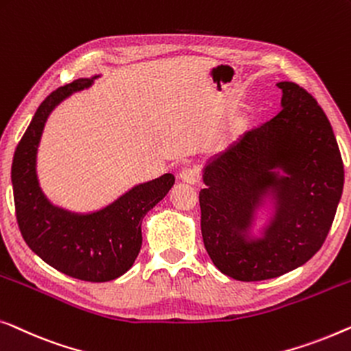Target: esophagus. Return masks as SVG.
Listing matches in <instances>:
<instances>
[{
    "label": "esophagus",
    "instance_id": "1",
    "mask_svg": "<svg viewBox=\"0 0 351 351\" xmlns=\"http://www.w3.org/2000/svg\"><path fill=\"white\" fill-rule=\"evenodd\" d=\"M180 180L187 182V184H194V182L199 180V173H197L195 169H191V167H187V169H182L180 171Z\"/></svg>",
    "mask_w": 351,
    "mask_h": 351
}]
</instances>
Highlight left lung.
<instances>
[{
  "label": "left lung",
  "instance_id": "left-lung-1",
  "mask_svg": "<svg viewBox=\"0 0 351 351\" xmlns=\"http://www.w3.org/2000/svg\"><path fill=\"white\" fill-rule=\"evenodd\" d=\"M276 86L283 110L202 169L205 250L240 281L275 278L307 263L324 243L343 191V162L322 106L298 84Z\"/></svg>",
  "mask_w": 351,
  "mask_h": 351
}]
</instances>
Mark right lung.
Instances as JSON below:
<instances>
[{
	"label": "right lung",
	"instance_id": "right-lung-1",
	"mask_svg": "<svg viewBox=\"0 0 351 351\" xmlns=\"http://www.w3.org/2000/svg\"><path fill=\"white\" fill-rule=\"evenodd\" d=\"M100 75L58 87L34 112L12 160L17 223L29 250L44 263L73 278L110 281L135 263L141 250V221L175 184L165 173L140 182L111 204L93 211H71L44 194L38 178V147L51 112L73 93L86 90Z\"/></svg>",
	"mask_w": 351,
	"mask_h": 351
}]
</instances>
